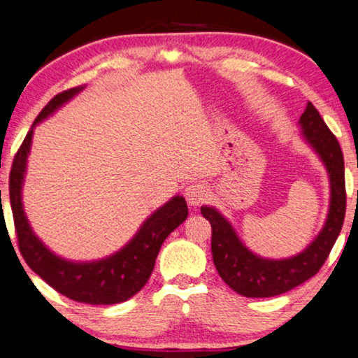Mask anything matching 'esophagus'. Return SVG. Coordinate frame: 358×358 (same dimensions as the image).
Returning a JSON list of instances; mask_svg holds the SVG:
<instances>
[{
  "instance_id": "esophagus-1",
  "label": "esophagus",
  "mask_w": 358,
  "mask_h": 358,
  "mask_svg": "<svg viewBox=\"0 0 358 358\" xmlns=\"http://www.w3.org/2000/svg\"><path fill=\"white\" fill-rule=\"evenodd\" d=\"M185 197L189 206L197 207L202 202H206L207 197H209V188L204 183H191L189 186H186Z\"/></svg>"
}]
</instances>
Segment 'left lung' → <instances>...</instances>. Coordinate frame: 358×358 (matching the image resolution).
Returning <instances> with one entry per match:
<instances>
[{"instance_id": "8db88e82", "label": "left lung", "mask_w": 358, "mask_h": 358, "mask_svg": "<svg viewBox=\"0 0 358 358\" xmlns=\"http://www.w3.org/2000/svg\"><path fill=\"white\" fill-rule=\"evenodd\" d=\"M308 145L322 157L329 175L331 199L323 230L303 252L289 259H262L239 241L230 222L213 207H201L212 227V259L222 280L246 297H273L318 273L338 239L345 217L344 156L331 130L312 103L299 119Z\"/></svg>"}]
</instances>
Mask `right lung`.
I'll return each instance as SVG.
<instances>
[{"label": "right lung", "mask_w": 358, "mask_h": 358, "mask_svg": "<svg viewBox=\"0 0 358 358\" xmlns=\"http://www.w3.org/2000/svg\"><path fill=\"white\" fill-rule=\"evenodd\" d=\"M82 90L83 87H77L56 94L35 119L14 156L9 173V199L19 250L27 265L51 287L72 301L93 306H109L128 301L146 285L156 265L162 243L186 220L188 206L183 196L172 197L143 223L135 238L125 248L96 262H69L52 254L35 236L24 213L20 196L34 127Z\"/></svg>", "instance_id": "obj_1"}]
</instances>
